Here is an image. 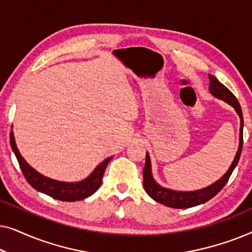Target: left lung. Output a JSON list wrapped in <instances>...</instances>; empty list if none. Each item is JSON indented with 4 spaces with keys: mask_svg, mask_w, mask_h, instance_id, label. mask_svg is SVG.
Here are the masks:
<instances>
[{
    "mask_svg": "<svg viewBox=\"0 0 252 252\" xmlns=\"http://www.w3.org/2000/svg\"><path fill=\"white\" fill-rule=\"evenodd\" d=\"M210 79V92L212 95H215L216 97L228 103L235 109L237 115L241 118V129H240V146L239 150H237L236 156L234 158L232 165H230L229 170L226 172V174L218 180L215 184L209 186L204 189H199L196 191H174L171 189H166L160 187L159 185L156 184V181L154 180L153 175H151V164H150V157L149 155H146V165L143 168V187L146 189L147 194L150 196L151 198L155 201L164 204L170 208L174 209H188L192 208V206L203 204V203L208 202L209 199L218 194V192L223 188V186L227 184L230 175H232L234 168L236 167L237 163H239L241 153H242V146H243V115H242V109L237 98L234 96L232 92L229 91L226 86H223L218 79L213 77V75L209 74Z\"/></svg>",
    "mask_w": 252,
    "mask_h": 252,
    "instance_id": "obj_1",
    "label": "left lung"
}]
</instances>
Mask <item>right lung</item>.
<instances>
[{"mask_svg": "<svg viewBox=\"0 0 252 252\" xmlns=\"http://www.w3.org/2000/svg\"><path fill=\"white\" fill-rule=\"evenodd\" d=\"M10 144H11V148L16 155L17 160L19 163V167L26 181L36 190L43 192V194L50 196V197L64 202L80 201V199L87 198L94 194L99 188V186H101L105 168L110 163V160L112 159V157H110L103 161L102 164H99L95 168V171L87 179H85L84 181L77 182V184H67V182H60L43 177L42 174L37 173L34 168L31 167L24 160L22 155L19 154L18 149H17L12 132L10 133Z\"/></svg>", "mask_w": 252, "mask_h": 252, "instance_id": "right-lung-1", "label": "right lung"}]
</instances>
